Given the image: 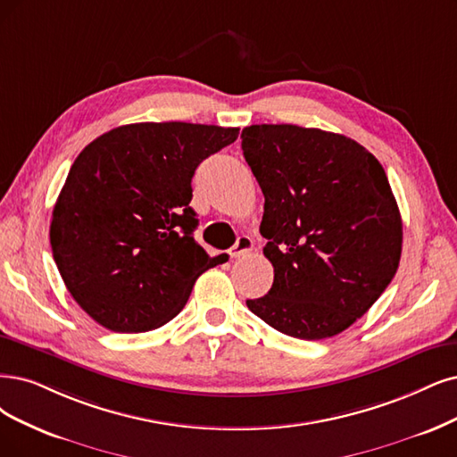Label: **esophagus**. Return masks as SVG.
Masks as SVG:
<instances>
[{"label":"esophagus","mask_w":457,"mask_h":457,"mask_svg":"<svg viewBox=\"0 0 457 457\" xmlns=\"http://www.w3.org/2000/svg\"><path fill=\"white\" fill-rule=\"evenodd\" d=\"M252 248H254V243H252V239L248 237V235H241V237L237 239V243L231 246L229 254H231V258H241V256L246 254V252H250Z\"/></svg>","instance_id":"esophagus-1"}]
</instances>
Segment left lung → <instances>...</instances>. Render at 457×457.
Listing matches in <instances>:
<instances>
[{
    "mask_svg": "<svg viewBox=\"0 0 457 457\" xmlns=\"http://www.w3.org/2000/svg\"><path fill=\"white\" fill-rule=\"evenodd\" d=\"M241 139L275 269L271 290L246 307L295 339L339 335L399 267L403 222L384 167L360 143L316 128L256 124Z\"/></svg>",
    "mask_w": 457,
    "mask_h": 457,
    "instance_id": "8db88e82",
    "label": "left lung"
}]
</instances>
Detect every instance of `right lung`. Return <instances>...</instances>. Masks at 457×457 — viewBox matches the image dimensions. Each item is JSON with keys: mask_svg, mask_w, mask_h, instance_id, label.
<instances>
[{"mask_svg": "<svg viewBox=\"0 0 457 457\" xmlns=\"http://www.w3.org/2000/svg\"><path fill=\"white\" fill-rule=\"evenodd\" d=\"M237 137L239 128L141 122L84 146L54 205L50 246L67 290L99 326L162 328L218 265L194 239L192 177Z\"/></svg>", "mask_w": 457, "mask_h": 457, "instance_id": "right-lung-1", "label": "right lung"}]
</instances>
